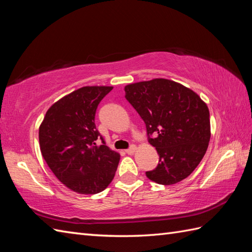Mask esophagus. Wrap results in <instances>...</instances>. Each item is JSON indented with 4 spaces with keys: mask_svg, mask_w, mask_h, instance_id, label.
<instances>
[{
    "mask_svg": "<svg viewBox=\"0 0 252 252\" xmlns=\"http://www.w3.org/2000/svg\"><path fill=\"white\" fill-rule=\"evenodd\" d=\"M136 151V146L135 145H132L130 148H127L126 151V154H129V155H132L133 153H134Z\"/></svg>",
    "mask_w": 252,
    "mask_h": 252,
    "instance_id": "34e87169",
    "label": "esophagus"
}]
</instances>
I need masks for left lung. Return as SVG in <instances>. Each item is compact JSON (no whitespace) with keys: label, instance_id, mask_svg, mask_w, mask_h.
Listing matches in <instances>:
<instances>
[{"label":"left lung","instance_id":"1","mask_svg":"<svg viewBox=\"0 0 252 252\" xmlns=\"http://www.w3.org/2000/svg\"><path fill=\"white\" fill-rule=\"evenodd\" d=\"M125 91L159 155L157 168L147 171V178L161 185L186 179L201 161L210 141L207 104L194 91L162 78L127 84Z\"/></svg>","mask_w":252,"mask_h":252}]
</instances>
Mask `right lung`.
Instances as JSON below:
<instances>
[{
	"label": "right lung",
	"mask_w": 252,
	"mask_h": 252,
	"mask_svg": "<svg viewBox=\"0 0 252 252\" xmlns=\"http://www.w3.org/2000/svg\"><path fill=\"white\" fill-rule=\"evenodd\" d=\"M112 87H83L53 104L39 127L40 149L52 172L79 194L93 195L110 184L120 155L97 145V106Z\"/></svg>",
	"instance_id": "right-lung-1"
}]
</instances>
